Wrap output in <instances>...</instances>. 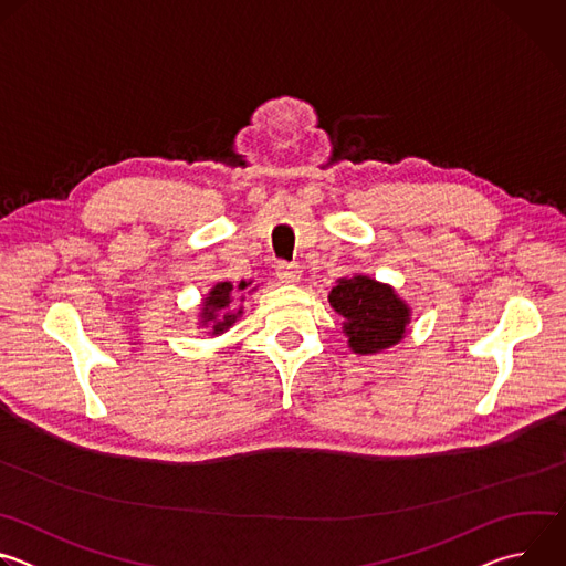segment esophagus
<instances>
[{"mask_svg": "<svg viewBox=\"0 0 566 566\" xmlns=\"http://www.w3.org/2000/svg\"><path fill=\"white\" fill-rule=\"evenodd\" d=\"M275 275L280 282L284 284H297L300 277H302V271L297 264H286V262H280L277 269H275Z\"/></svg>", "mask_w": 566, "mask_h": 566, "instance_id": "1", "label": "esophagus"}]
</instances>
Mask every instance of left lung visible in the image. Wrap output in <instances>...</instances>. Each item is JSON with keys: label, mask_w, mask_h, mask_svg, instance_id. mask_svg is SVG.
Wrapping results in <instances>:
<instances>
[{"label": "left lung", "mask_w": 566, "mask_h": 566, "mask_svg": "<svg viewBox=\"0 0 566 566\" xmlns=\"http://www.w3.org/2000/svg\"><path fill=\"white\" fill-rule=\"evenodd\" d=\"M329 302L343 317L349 349L358 356L380 354L408 336L412 306L391 284L354 273L336 280Z\"/></svg>", "instance_id": "obj_1"}]
</instances>
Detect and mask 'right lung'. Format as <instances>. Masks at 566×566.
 <instances>
[{"label": "right lung", "mask_w": 566, "mask_h": 566, "mask_svg": "<svg viewBox=\"0 0 566 566\" xmlns=\"http://www.w3.org/2000/svg\"><path fill=\"white\" fill-rule=\"evenodd\" d=\"M255 291H258V286H253V280H241L237 284H232L228 280L217 282L199 304L197 325L201 329H208V336H212V338L226 334L241 317V313H244L241 302H244L247 295H251Z\"/></svg>", "instance_id": "obj_1"}]
</instances>
